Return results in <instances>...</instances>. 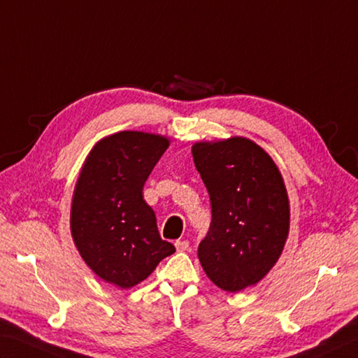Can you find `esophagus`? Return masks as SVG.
<instances>
[{
  "label": "esophagus",
  "instance_id": "esophagus-1",
  "mask_svg": "<svg viewBox=\"0 0 358 358\" xmlns=\"http://www.w3.org/2000/svg\"><path fill=\"white\" fill-rule=\"evenodd\" d=\"M175 248H177V251H187L189 250V242L186 239L177 241V242H175Z\"/></svg>",
  "mask_w": 358,
  "mask_h": 358
}]
</instances>
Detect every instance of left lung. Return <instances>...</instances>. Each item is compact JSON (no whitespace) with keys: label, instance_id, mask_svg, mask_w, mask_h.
<instances>
[{"label":"left lung","instance_id":"1","mask_svg":"<svg viewBox=\"0 0 358 358\" xmlns=\"http://www.w3.org/2000/svg\"><path fill=\"white\" fill-rule=\"evenodd\" d=\"M192 157L213 213L199 245L200 264L222 290H243L282 253L290 222L282 177L268 153L245 138L199 143Z\"/></svg>","mask_w":358,"mask_h":358}]
</instances>
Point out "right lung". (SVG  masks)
I'll return each instance as SVG.
<instances>
[{
	"label": "right lung",
	"mask_w": 358,
	"mask_h": 358,
	"mask_svg": "<svg viewBox=\"0 0 358 358\" xmlns=\"http://www.w3.org/2000/svg\"><path fill=\"white\" fill-rule=\"evenodd\" d=\"M169 147L164 136L119 131L94 145L71 206V233L83 261L103 281L130 289L175 247L159 237L143 187Z\"/></svg>",
	"instance_id": "right-lung-1"
}]
</instances>
